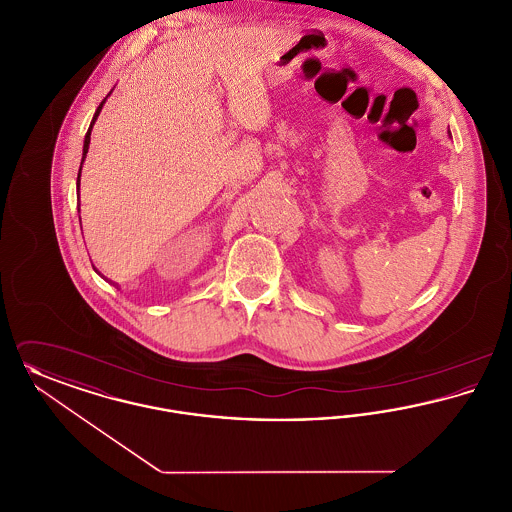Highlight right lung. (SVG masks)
I'll return each instance as SVG.
<instances>
[{"instance_id": "add662e5", "label": "right lung", "mask_w": 512, "mask_h": 512, "mask_svg": "<svg viewBox=\"0 0 512 512\" xmlns=\"http://www.w3.org/2000/svg\"><path fill=\"white\" fill-rule=\"evenodd\" d=\"M113 92V90H111ZM111 92L107 94V98L111 96ZM107 98L103 99L101 103H99L98 109H96V113H94V119L90 122V128H88V132H86V138H84V147H82V161H80V171H82V163H84V159H86V153H88V147H90V134H92V128H94V124L98 121L99 113H101V107H103V103L107 101ZM80 171H78V180H76V188H80ZM78 207H80V203H78ZM80 211V209H78Z\"/></svg>"}]
</instances>
